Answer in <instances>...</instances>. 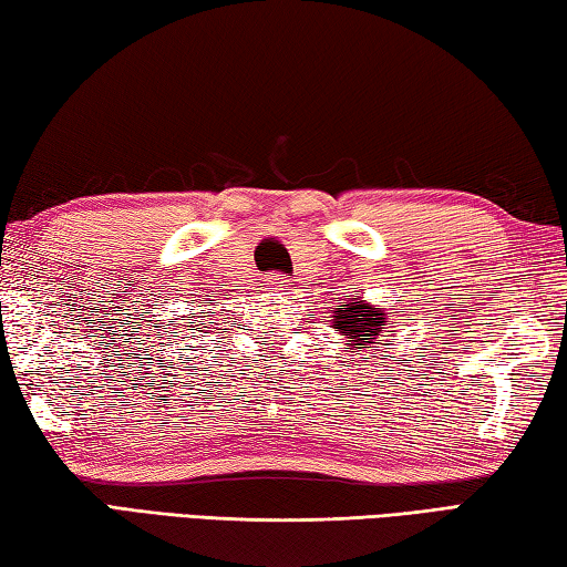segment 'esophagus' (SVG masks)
<instances>
[{"instance_id": "34e87169", "label": "esophagus", "mask_w": 567, "mask_h": 567, "mask_svg": "<svg viewBox=\"0 0 567 567\" xmlns=\"http://www.w3.org/2000/svg\"><path fill=\"white\" fill-rule=\"evenodd\" d=\"M262 282H265V290H285L287 277L277 275V272H270V275H265Z\"/></svg>"}]
</instances>
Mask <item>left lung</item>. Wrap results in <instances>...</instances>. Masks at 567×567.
<instances>
[{
	"instance_id": "8db88e82",
	"label": "left lung",
	"mask_w": 567,
	"mask_h": 567,
	"mask_svg": "<svg viewBox=\"0 0 567 567\" xmlns=\"http://www.w3.org/2000/svg\"><path fill=\"white\" fill-rule=\"evenodd\" d=\"M388 312L382 307L370 305L362 297H350L344 305H338L332 310V328L344 338L348 350L362 352L364 348H375L378 338L385 330Z\"/></svg>"
}]
</instances>
